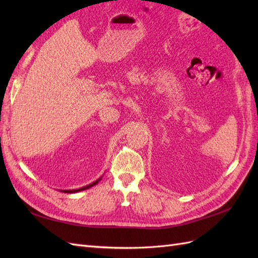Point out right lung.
I'll return each instance as SVG.
<instances>
[{
	"label": "right lung",
	"mask_w": 258,
	"mask_h": 258,
	"mask_svg": "<svg viewBox=\"0 0 258 258\" xmlns=\"http://www.w3.org/2000/svg\"><path fill=\"white\" fill-rule=\"evenodd\" d=\"M101 179H102V176H101L100 178H98V179H96L95 182H93L92 184H89V185H86V186H83V187H81V188H76V189H61V191H63V193H78V191L85 190V189H89V188H91L92 186L96 185L98 182H100Z\"/></svg>",
	"instance_id": "right-lung-1"
}]
</instances>
